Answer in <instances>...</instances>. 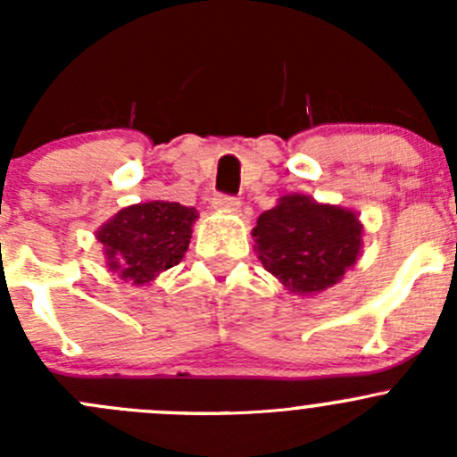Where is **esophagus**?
<instances>
[{
  "label": "esophagus",
  "instance_id": "obj_1",
  "mask_svg": "<svg viewBox=\"0 0 457 457\" xmlns=\"http://www.w3.org/2000/svg\"><path fill=\"white\" fill-rule=\"evenodd\" d=\"M212 205H214V210H219V212H234V210H238L241 201L232 195H216L214 201H212Z\"/></svg>",
  "mask_w": 457,
  "mask_h": 457
}]
</instances>
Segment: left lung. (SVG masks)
Instances as JSON below:
<instances>
[{
	"instance_id": "left-lung-1",
	"label": "left lung",
	"mask_w": 457,
	"mask_h": 457,
	"mask_svg": "<svg viewBox=\"0 0 457 457\" xmlns=\"http://www.w3.org/2000/svg\"><path fill=\"white\" fill-rule=\"evenodd\" d=\"M258 261L289 292L316 294L343 278L361 252L356 214L289 195L256 220Z\"/></svg>"
}]
</instances>
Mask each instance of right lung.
Returning a JSON list of instances; mask_svg holds the SVG:
<instances>
[{
    "label": "right lung",
    "mask_w": 457,
    "mask_h": 457,
    "mask_svg": "<svg viewBox=\"0 0 457 457\" xmlns=\"http://www.w3.org/2000/svg\"><path fill=\"white\" fill-rule=\"evenodd\" d=\"M195 220V207L181 203H139L119 212L96 232V238L110 270L132 285H145L183 261Z\"/></svg>",
    "instance_id": "right-lung-1"
}]
</instances>
